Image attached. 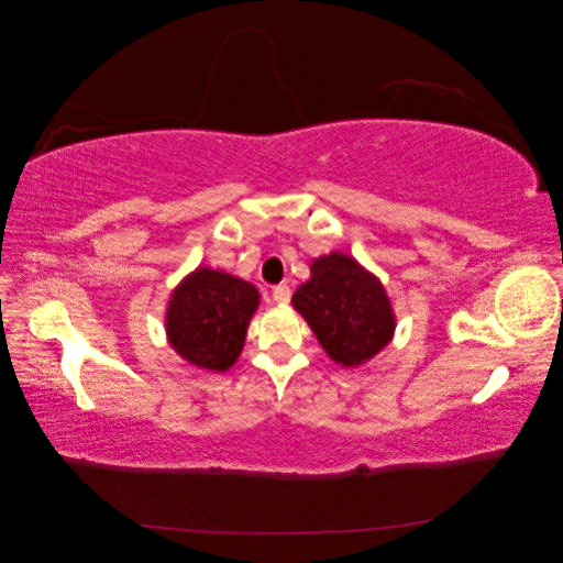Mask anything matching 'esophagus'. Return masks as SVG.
Here are the masks:
<instances>
[{
    "mask_svg": "<svg viewBox=\"0 0 563 563\" xmlns=\"http://www.w3.org/2000/svg\"><path fill=\"white\" fill-rule=\"evenodd\" d=\"M272 298H275V302H279V305L288 302V300H291V288H288L286 284H279V286L272 288Z\"/></svg>",
    "mask_w": 563,
    "mask_h": 563,
    "instance_id": "obj_1",
    "label": "esophagus"
}]
</instances>
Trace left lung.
I'll return each mask as SVG.
<instances>
[{"label": "left lung", "mask_w": 563, "mask_h": 563, "mask_svg": "<svg viewBox=\"0 0 563 563\" xmlns=\"http://www.w3.org/2000/svg\"><path fill=\"white\" fill-rule=\"evenodd\" d=\"M291 302L319 345L345 368L366 364L395 335V310L385 286L345 253L317 258Z\"/></svg>", "instance_id": "8db88e82"}]
</instances>
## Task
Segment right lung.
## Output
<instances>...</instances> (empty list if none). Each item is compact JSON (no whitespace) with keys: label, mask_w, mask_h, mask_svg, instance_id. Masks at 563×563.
<instances>
[{"label":"right lung","mask_w":563,"mask_h":563,"mask_svg":"<svg viewBox=\"0 0 563 563\" xmlns=\"http://www.w3.org/2000/svg\"><path fill=\"white\" fill-rule=\"evenodd\" d=\"M258 302L261 294L253 284L228 272L197 267L168 298V343L192 366L223 373L240 360Z\"/></svg>","instance_id":"right-lung-1"}]
</instances>
